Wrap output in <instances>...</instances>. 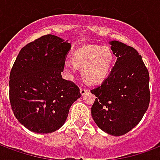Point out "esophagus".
Wrapping results in <instances>:
<instances>
[{
    "label": "esophagus",
    "instance_id": "esophagus-1",
    "mask_svg": "<svg viewBox=\"0 0 160 160\" xmlns=\"http://www.w3.org/2000/svg\"><path fill=\"white\" fill-rule=\"evenodd\" d=\"M80 94L83 96V95H85V94L88 92V90H87V89H85V88H80Z\"/></svg>",
    "mask_w": 160,
    "mask_h": 160
}]
</instances>
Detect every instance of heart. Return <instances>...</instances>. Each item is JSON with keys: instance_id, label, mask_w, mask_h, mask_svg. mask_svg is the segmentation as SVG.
Listing matches in <instances>:
<instances>
[{"instance_id": "obj_1", "label": "heart", "mask_w": 160, "mask_h": 160, "mask_svg": "<svg viewBox=\"0 0 160 160\" xmlns=\"http://www.w3.org/2000/svg\"><path fill=\"white\" fill-rule=\"evenodd\" d=\"M114 62V55L107 46L87 45L76 49L72 60L64 62V71L72 77L77 68H81V76L87 84L97 85L105 80Z\"/></svg>"}]
</instances>
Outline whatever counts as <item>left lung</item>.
<instances>
[{
	"label": "left lung",
	"mask_w": 160,
	"mask_h": 160,
	"mask_svg": "<svg viewBox=\"0 0 160 160\" xmlns=\"http://www.w3.org/2000/svg\"><path fill=\"white\" fill-rule=\"evenodd\" d=\"M110 43L118 59L107 78L91 91L97 97L91 112L100 129L120 136L135 127L148 110L149 73L136 49L118 41Z\"/></svg>",
	"instance_id": "1"
}]
</instances>
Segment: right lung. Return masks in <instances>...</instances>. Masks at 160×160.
Segmentation results:
<instances>
[{"label":"right lung","instance_id":"right-lung-1","mask_svg":"<svg viewBox=\"0 0 160 160\" xmlns=\"http://www.w3.org/2000/svg\"><path fill=\"white\" fill-rule=\"evenodd\" d=\"M68 41L51 34L19 51L9 76V99L20 123L38 134L59 129L73 102L81 96L75 84L62 79Z\"/></svg>","mask_w":160,"mask_h":160}]
</instances>
